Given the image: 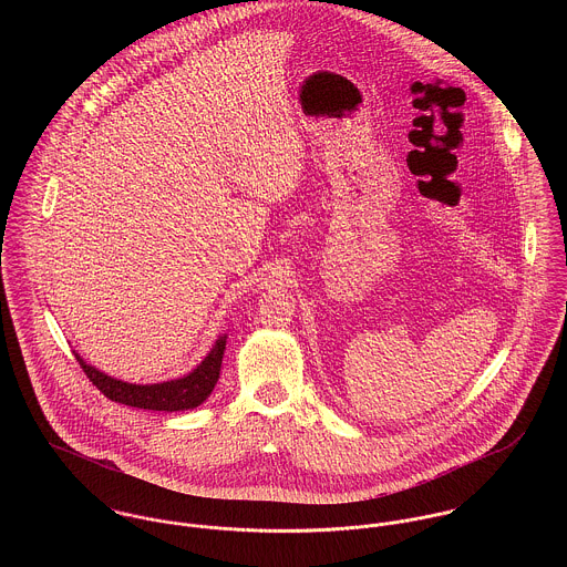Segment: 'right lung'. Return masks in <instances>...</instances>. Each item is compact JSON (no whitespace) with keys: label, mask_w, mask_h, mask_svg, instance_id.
I'll use <instances>...</instances> for the list:
<instances>
[{"label":"right lung","mask_w":567,"mask_h":567,"mask_svg":"<svg viewBox=\"0 0 567 567\" xmlns=\"http://www.w3.org/2000/svg\"><path fill=\"white\" fill-rule=\"evenodd\" d=\"M225 344H227V336H220L216 340L214 349L207 353V358L189 375H185L181 380L163 382V384H151V386L148 384L146 386L126 384V382L113 380V378L95 371L93 367H89L79 353H76V360H79L84 375L89 378V382H93V386L100 393H104L111 402L144 408V410L176 412V410L196 408L212 395V391L220 378Z\"/></svg>","instance_id":"add662e5"}]
</instances>
